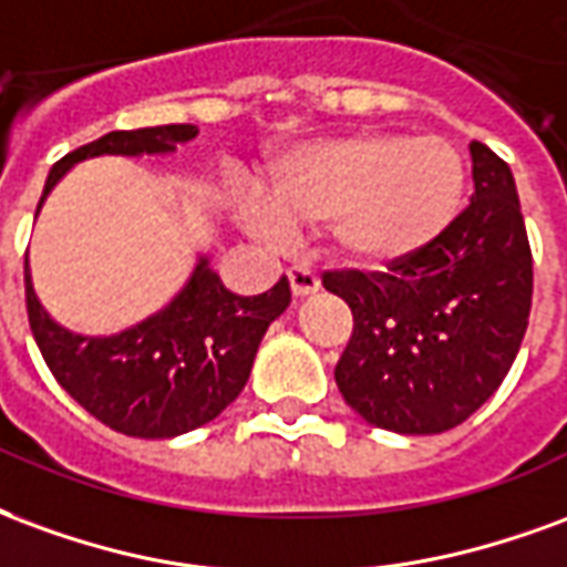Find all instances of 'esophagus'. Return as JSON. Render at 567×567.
Returning a JSON list of instances; mask_svg holds the SVG:
<instances>
[{"label":"esophagus","mask_w":567,"mask_h":567,"mask_svg":"<svg viewBox=\"0 0 567 567\" xmlns=\"http://www.w3.org/2000/svg\"><path fill=\"white\" fill-rule=\"evenodd\" d=\"M287 278H289V289H292V296H296V299H301V296H311V292L320 289V278L313 275L311 268L292 266L287 271Z\"/></svg>","instance_id":"1"}]
</instances>
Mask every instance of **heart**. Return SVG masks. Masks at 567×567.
<instances>
[{"mask_svg":"<svg viewBox=\"0 0 567 567\" xmlns=\"http://www.w3.org/2000/svg\"><path fill=\"white\" fill-rule=\"evenodd\" d=\"M462 153L437 135L350 132L287 153L266 181V202L244 220L280 241L289 226L323 223L334 254L357 266L411 259L447 233L465 202Z\"/></svg>","mask_w":567,"mask_h":567,"instance_id":"b5f03b06","label":"heart"}]
</instances>
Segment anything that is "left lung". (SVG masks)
I'll return each mask as SVG.
<instances>
[{
    "instance_id": "1",
    "label": "left lung",
    "mask_w": 567,
    "mask_h": 567,
    "mask_svg": "<svg viewBox=\"0 0 567 567\" xmlns=\"http://www.w3.org/2000/svg\"><path fill=\"white\" fill-rule=\"evenodd\" d=\"M474 196L447 233L386 271H326L353 311L334 365L344 402L399 435L465 423L514 365L532 311V250L511 165L471 142Z\"/></svg>"
}]
</instances>
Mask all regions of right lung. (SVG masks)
I'll return each instance as SVG.
<instances>
[{
  "label": "right lung",
  "mask_w": 567,
  "mask_h": 567,
  "mask_svg": "<svg viewBox=\"0 0 567 567\" xmlns=\"http://www.w3.org/2000/svg\"><path fill=\"white\" fill-rule=\"evenodd\" d=\"M196 135L189 123L109 132L53 165L39 210L72 165L93 156H165ZM23 271L29 329L56 383L84 411L130 437H175L220 416L250 378L266 329L289 305L287 278L262 296H235L208 256H198L184 289L163 311L117 334H78L44 311L29 262Z\"/></svg>",
  "instance_id": "right-lung-1"
}]
</instances>
